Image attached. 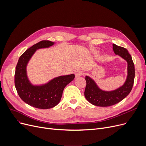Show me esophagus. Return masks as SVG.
Masks as SVG:
<instances>
[{"label":"esophagus","mask_w":146,"mask_h":146,"mask_svg":"<svg viewBox=\"0 0 146 146\" xmlns=\"http://www.w3.org/2000/svg\"><path fill=\"white\" fill-rule=\"evenodd\" d=\"M84 74V73L83 71H78L75 74V76H76V78H78V77H80V76H82Z\"/></svg>","instance_id":"obj_1"}]
</instances>
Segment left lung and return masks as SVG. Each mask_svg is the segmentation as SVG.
<instances>
[{"instance_id":"1","label":"left lung","mask_w":146,"mask_h":146,"mask_svg":"<svg viewBox=\"0 0 146 146\" xmlns=\"http://www.w3.org/2000/svg\"><path fill=\"white\" fill-rule=\"evenodd\" d=\"M113 50L116 55L124 59L127 62V77L124 85L112 91H105L101 89L95 82L86 76V86L85 96L87 101L98 106H110L116 104L124 99L131 92L135 77L134 64L131 55L125 48L112 44Z\"/></svg>"}]
</instances>
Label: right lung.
I'll list each match as a JSON object with an SVG mask.
<instances>
[{
    "label": "right lung",
    "instance_id": "add662e5",
    "mask_svg": "<svg viewBox=\"0 0 146 146\" xmlns=\"http://www.w3.org/2000/svg\"><path fill=\"white\" fill-rule=\"evenodd\" d=\"M54 44L50 41H41L27 50L19 57L15 74V86L22 100L39 109H50L60 101L64 88L74 79V74L60 76L41 85H33L28 79L27 66L36 50L49 48Z\"/></svg>",
    "mask_w": 146,
    "mask_h": 146
}]
</instances>
